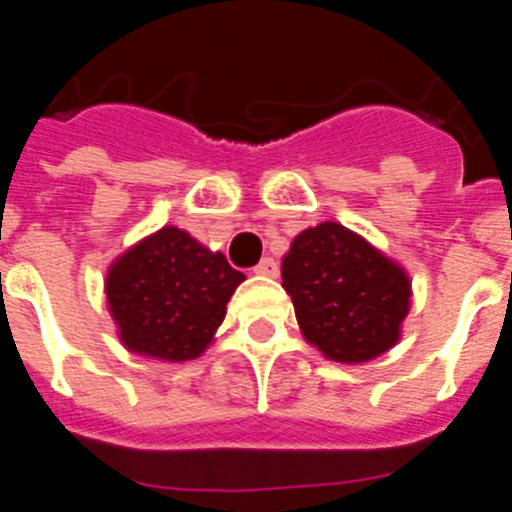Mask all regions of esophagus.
<instances>
[{
  "label": "esophagus",
  "instance_id": "34e87169",
  "mask_svg": "<svg viewBox=\"0 0 512 512\" xmlns=\"http://www.w3.org/2000/svg\"><path fill=\"white\" fill-rule=\"evenodd\" d=\"M253 271H256L259 277H279V264L266 256V259H261L259 264L253 266Z\"/></svg>",
  "mask_w": 512,
  "mask_h": 512
}]
</instances>
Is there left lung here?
Masks as SVG:
<instances>
[{
    "mask_svg": "<svg viewBox=\"0 0 512 512\" xmlns=\"http://www.w3.org/2000/svg\"><path fill=\"white\" fill-rule=\"evenodd\" d=\"M282 287L307 343L341 364H364L390 351L413 295L400 264L330 220L292 241L282 259Z\"/></svg>",
    "mask_w": 512,
    "mask_h": 512,
    "instance_id": "8db88e82",
    "label": "left lung"
}]
</instances>
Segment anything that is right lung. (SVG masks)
Wrapping results in <instances>:
<instances>
[{
  "instance_id": "obj_1",
  "label": "right lung",
  "mask_w": 512,
  "mask_h": 512,
  "mask_svg": "<svg viewBox=\"0 0 512 512\" xmlns=\"http://www.w3.org/2000/svg\"><path fill=\"white\" fill-rule=\"evenodd\" d=\"M243 279L223 253L166 225L110 266L104 295L122 346L179 364L205 354Z\"/></svg>"
}]
</instances>
